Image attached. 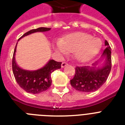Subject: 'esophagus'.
<instances>
[{"mask_svg":"<svg viewBox=\"0 0 125 125\" xmlns=\"http://www.w3.org/2000/svg\"><path fill=\"white\" fill-rule=\"evenodd\" d=\"M67 65V63L63 62H62V67H64L65 66H66Z\"/></svg>","mask_w":125,"mask_h":125,"instance_id":"34e87169","label":"esophagus"}]
</instances>
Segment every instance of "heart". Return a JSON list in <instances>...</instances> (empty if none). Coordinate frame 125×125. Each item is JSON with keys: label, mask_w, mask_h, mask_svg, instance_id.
<instances>
[{"label": "heart", "mask_w": 125, "mask_h": 125, "mask_svg": "<svg viewBox=\"0 0 125 125\" xmlns=\"http://www.w3.org/2000/svg\"><path fill=\"white\" fill-rule=\"evenodd\" d=\"M101 47L102 42L99 38H93L90 34L83 32H75L58 42L56 49L62 54L74 52L76 58L83 62L95 56Z\"/></svg>", "instance_id": "1"}]
</instances>
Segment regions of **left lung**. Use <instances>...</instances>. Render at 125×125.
I'll use <instances>...</instances> for the list:
<instances>
[{
	"label": "left lung",
	"mask_w": 125,
	"mask_h": 125,
	"mask_svg": "<svg viewBox=\"0 0 125 125\" xmlns=\"http://www.w3.org/2000/svg\"><path fill=\"white\" fill-rule=\"evenodd\" d=\"M106 48L103 52V56L106 58L105 65L101 68L87 66H76L75 74L71 80V85L77 91L82 92H93L97 91L106 81L112 68L111 47L105 41Z\"/></svg>",
	"instance_id": "left-lung-1"
}]
</instances>
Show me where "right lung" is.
Listing matches in <instances>:
<instances>
[{
  "label": "right lung",
  "mask_w": 125,
  "mask_h": 125,
  "mask_svg": "<svg viewBox=\"0 0 125 125\" xmlns=\"http://www.w3.org/2000/svg\"><path fill=\"white\" fill-rule=\"evenodd\" d=\"M51 30V28L40 27L37 29H33L23 34L20 38L37 32H46ZM17 46V45H16ZM16 46L12 58V70L14 77L19 86L24 91L30 93L38 94L46 91L51 87L52 80L51 74L53 71L61 68L62 62H56L51 60L43 68L37 71H30L23 70L17 65L15 60V53Z\"/></svg>",
  "instance_id": "add662e5"
}]
</instances>
